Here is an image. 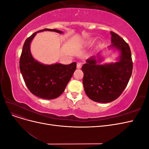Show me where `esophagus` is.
<instances>
[{
    "mask_svg": "<svg viewBox=\"0 0 149 149\" xmlns=\"http://www.w3.org/2000/svg\"><path fill=\"white\" fill-rule=\"evenodd\" d=\"M81 67H82V63H77V68L79 69Z\"/></svg>",
    "mask_w": 149,
    "mask_h": 149,
    "instance_id": "1",
    "label": "esophagus"
}]
</instances>
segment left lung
<instances>
[{
    "label": "left lung",
    "instance_id": "obj_1",
    "mask_svg": "<svg viewBox=\"0 0 149 149\" xmlns=\"http://www.w3.org/2000/svg\"><path fill=\"white\" fill-rule=\"evenodd\" d=\"M110 47L120 52L118 62L100 65L102 59L91 57L82 66L84 91L91 100L107 103L116 100L127 86L132 75L133 63L129 45L118 34L111 31Z\"/></svg>",
    "mask_w": 149,
    "mask_h": 149
}]
</instances>
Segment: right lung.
<instances>
[{
    "label": "right lung",
    "instance_id": "add662e5",
    "mask_svg": "<svg viewBox=\"0 0 149 149\" xmlns=\"http://www.w3.org/2000/svg\"><path fill=\"white\" fill-rule=\"evenodd\" d=\"M43 31L63 33V31L56 29H45L26 38L20 58V70L26 87L31 93L45 100H53L59 97L65 91L76 70V63L48 65L35 60L30 52V43L36 34Z\"/></svg>",
    "mask_w": 149,
    "mask_h": 149
}]
</instances>
